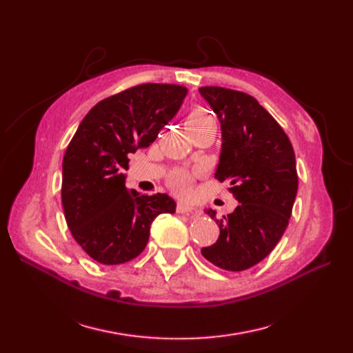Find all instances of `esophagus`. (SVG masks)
Returning <instances> with one entry per match:
<instances>
[{"label":"esophagus","mask_w":353,"mask_h":353,"mask_svg":"<svg viewBox=\"0 0 353 353\" xmlns=\"http://www.w3.org/2000/svg\"><path fill=\"white\" fill-rule=\"evenodd\" d=\"M176 212L178 213H184V215H197V210L193 206L185 205V203H178V205H176Z\"/></svg>","instance_id":"obj_1"}]
</instances>
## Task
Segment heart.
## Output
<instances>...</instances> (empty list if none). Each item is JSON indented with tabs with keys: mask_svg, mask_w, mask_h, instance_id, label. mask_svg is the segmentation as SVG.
Listing matches in <instances>:
<instances>
[{
	"mask_svg": "<svg viewBox=\"0 0 353 353\" xmlns=\"http://www.w3.org/2000/svg\"><path fill=\"white\" fill-rule=\"evenodd\" d=\"M212 116L203 109V108H194L191 109L190 113L185 117V126L187 128H194L199 125H203L206 122H212ZM170 185L179 194H185L187 191L190 190L191 185V175L185 170H178L176 174H174V176L170 178Z\"/></svg>",
	"mask_w": 353,
	"mask_h": 353,
	"instance_id": "1",
	"label": "heart"
}]
</instances>
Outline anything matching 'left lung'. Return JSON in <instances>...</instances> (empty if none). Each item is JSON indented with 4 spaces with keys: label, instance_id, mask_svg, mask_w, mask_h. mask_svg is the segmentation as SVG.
Masks as SVG:
<instances>
[{
    "label": "left lung",
    "instance_id": "obj_1",
    "mask_svg": "<svg viewBox=\"0 0 353 353\" xmlns=\"http://www.w3.org/2000/svg\"><path fill=\"white\" fill-rule=\"evenodd\" d=\"M219 117L222 150L215 178L230 181L240 205L216 219L215 244L201 254L218 268L244 271L268 256L283 237L297 193L293 145L274 117L252 95L222 87H201Z\"/></svg>",
    "mask_w": 353,
    "mask_h": 353
}]
</instances>
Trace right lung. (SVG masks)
Wrapping results in <instances>:
<instances>
[{"mask_svg": "<svg viewBox=\"0 0 353 353\" xmlns=\"http://www.w3.org/2000/svg\"><path fill=\"white\" fill-rule=\"evenodd\" d=\"M187 88L141 83L97 103L83 117L63 157L61 203L73 239L90 258L119 265L147 245L160 213H174L166 194L125 187L128 154L150 145L172 119Z\"/></svg>", "mask_w": 353, "mask_h": 353, "instance_id": "right-lung-1", "label": "right lung"}]
</instances>
